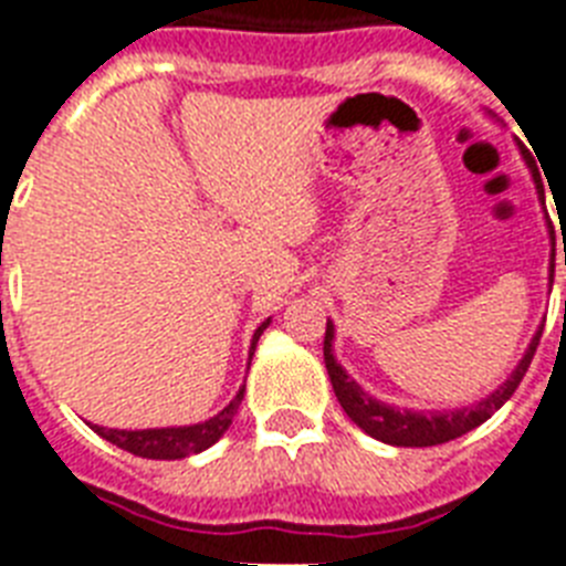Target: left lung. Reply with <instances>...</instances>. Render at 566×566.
I'll use <instances>...</instances> for the list:
<instances>
[{
    "label": "left lung",
    "instance_id": "left-lung-1",
    "mask_svg": "<svg viewBox=\"0 0 566 566\" xmlns=\"http://www.w3.org/2000/svg\"><path fill=\"white\" fill-rule=\"evenodd\" d=\"M526 164L532 167V176L537 181V193L544 196V185H541V176L535 170V161L523 153ZM555 255V252H553ZM564 264H566V252H564ZM555 273V264H553ZM541 335L537 332L528 353L523 355V361L517 364V370L511 373V378L500 390H493L488 399H482L479 405H470V408H458V411L447 413H417V411H399L394 405L378 402L373 396H367L361 387L355 385L353 378L346 376V370L335 361L332 355V337H335V326L326 323V340H323V358H326V370L328 378H332V387H335V396L340 408L349 413V420L358 422L370 438L381 440V443H394V447H438V443H447V440H455L461 434H467L475 426H482L493 411H500L502 405L509 402L511 394L517 390L523 376H526L528 364L535 358V349L541 344Z\"/></svg>",
    "mask_w": 566,
    "mask_h": 566
}]
</instances>
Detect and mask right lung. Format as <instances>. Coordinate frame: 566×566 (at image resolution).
<instances>
[{
    "mask_svg": "<svg viewBox=\"0 0 566 566\" xmlns=\"http://www.w3.org/2000/svg\"><path fill=\"white\" fill-rule=\"evenodd\" d=\"M270 323V319H266ZM266 323H261L252 337V353H255V344L261 332L266 328ZM249 361H252V355H249ZM243 399V387L238 390V396L231 399L226 408H222L217 417L205 422H196V426H181V429H144V431H119V429H99V426H93L96 434H102L105 440H111L114 447L126 449L132 455L140 458H155V461H172V458H188L196 455V452H202L211 443L222 438V431L231 426V417L238 413V405Z\"/></svg>",
    "mask_w": 566,
    "mask_h": 566,
    "instance_id": "right-lung-1",
    "label": "right lung"
}]
</instances>
